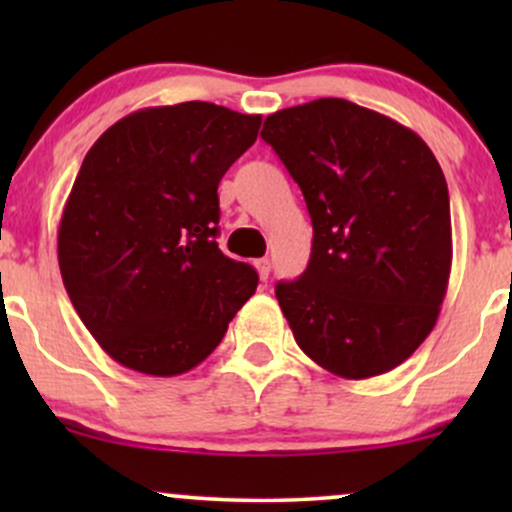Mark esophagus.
Segmentation results:
<instances>
[{
	"label": "esophagus",
	"instance_id": "1",
	"mask_svg": "<svg viewBox=\"0 0 512 512\" xmlns=\"http://www.w3.org/2000/svg\"><path fill=\"white\" fill-rule=\"evenodd\" d=\"M255 267H257V274H260V279H262V281L267 279L269 272H272V264H269L267 257H262V260H257V262H255Z\"/></svg>",
	"mask_w": 512,
	"mask_h": 512
}]
</instances>
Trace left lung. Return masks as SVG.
<instances>
[{
    "label": "left lung",
    "mask_w": 512,
    "mask_h": 512,
    "mask_svg": "<svg viewBox=\"0 0 512 512\" xmlns=\"http://www.w3.org/2000/svg\"><path fill=\"white\" fill-rule=\"evenodd\" d=\"M301 187L313 252L276 301L305 356L366 380L397 368L436 327L448 291V182L424 139L344 98L276 110L264 120Z\"/></svg>",
    "instance_id": "8db88e82"
}]
</instances>
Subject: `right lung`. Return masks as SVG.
<instances>
[{
    "label": "right lung",
    "instance_id": "right-lung-1",
    "mask_svg": "<svg viewBox=\"0 0 512 512\" xmlns=\"http://www.w3.org/2000/svg\"><path fill=\"white\" fill-rule=\"evenodd\" d=\"M260 125L262 115L214 103L156 105L117 120L88 149L57 260L81 322L120 366L187 373L255 293V269L216 245V190Z\"/></svg>",
    "mask_w": 512,
    "mask_h": 512
}]
</instances>
